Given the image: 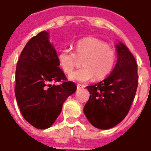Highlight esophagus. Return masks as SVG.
<instances>
[{"label": "esophagus", "instance_id": "1", "mask_svg": "<svg viewBox=\"0 0 151 151\" xmlns=\"http://www.w3.org/2000/svg\"><path fill=\"white\" fill-rule=\"evenodd\" d=\"M78 86V89H82V88H83V87H84L83 86L80 85V84H78V86Z\"/></svg>", "mask_w": 151, "mask_h": 151}]
</instances>
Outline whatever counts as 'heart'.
I'll use <instances>...</instances> for the list:
<instances>
[{
	"mask_svg": "<svg viewBox=\"0 0 151 151\" xmlns=\"http://www.w3.org/2000/svg\"><path fill=\"white\" fill-rule=\"evenodd\" d=\"M74 52L69 49H62L57 54L60 67L65 73L73 70L77 58H83L82 69L71 73L69 78L72 81L86 82L94 78L100 80L112 71L116 60V51L103 40L94 37L82 38L74 45Z\"/></svg>",
	"mask_w": 151,
	"mask_h": 151,
	"instance_id": "b5f03b06",
	"label": "heart"
}]
</instances>
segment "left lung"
I'll return each instance as SVG.
<instances>
[{
  "mask_svg": "<svg viewBox=\"0 0 151 151\" xmlns=\"http://www.w3.org/2000/svg\"><path fill=\"white\" fill-rule=\"evenodd\" d=\"M116 65L104 81L86 88L90 98L84 113L95 128L108 129L121 122L129 113L138 85L136 60L122 43L116 44Z\"/></svg>",
  "mask_w": 151,
  "mask_h": 151,
  "instance_id": "obj_1",
  "label": "left lung"
}]
</instances>
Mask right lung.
I'll list each match as a JSON object with an SVG mask.
<instances>
[{
    "label": "right lung",
    "mask_w": 151,
    "mask_h": 151,
    "mask_svg": "<svg viewBox=\"0 0 151 151\" xmlns=\"http://www.w3.org/2000/svg\"><path fill=\"white\" fill-rule=\"evenodd\" d=\"M41 31L29 40L21 52L15 73V96L22 116L36 129L52 126L61 111L63 103L76 91L59 68L57 54ZM60 82V85L51 83Z\"/></svg>",
    "instance_id": "add662e5"
}]
</instances>
